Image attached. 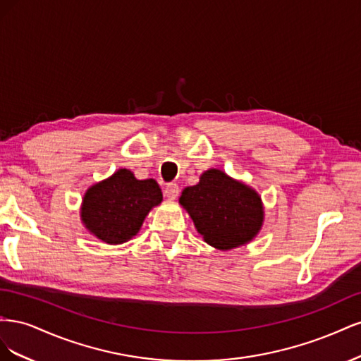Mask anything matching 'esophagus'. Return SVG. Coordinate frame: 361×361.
<instances>
[{
  "label": "esophagus",
  "instance_id": "34e87169",
  "mask_svg": "<svg viewBox=\"0 0 361 361\" xmlns=\"http://www.w3.org/2000/svg\"><path fill=\"white\" fill-rule=\"evenodd\" d=\"M179 192H180V190L178 187V183H169L167 187H166V190H164V194H166V197H169L171 200L176 199L178 195H179Z\"/></svg>",
  "mask_w": 361,
  "mask_h": 361
}]
</instances>
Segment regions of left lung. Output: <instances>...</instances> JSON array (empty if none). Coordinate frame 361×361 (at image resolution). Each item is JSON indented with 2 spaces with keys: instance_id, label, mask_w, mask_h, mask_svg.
Wrapping results in <instances>:
<instances>
[{
  "instance_id": "obj_1",
  "label": "left lung",
  "mask_w": 361,
  "mask_h": 361,
  "mask_svg": "<svg viewBox=\"0 0 361 361\" xmlns=\"http://www.w3.org/2000/svg\"><path fill=\"white\" fill-rule=\"evenodd\" d=\"M179 203L204 243L218 250L248 244L264 224L260 195L216 169L204 171L197 185L185 188Z\"/></svg>"
}]
</instances>
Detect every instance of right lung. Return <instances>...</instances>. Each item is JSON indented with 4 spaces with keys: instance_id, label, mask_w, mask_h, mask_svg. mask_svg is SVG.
Listing matches in <instances>:
<instances>
[{
    "instance_id": "1",
    "label": "right lung",
    "mask_w": 361,
    "mask_h": 361,
    "mask_svg": "<svg viewBox=\"0 0 361 361\" xmlns=\"http://www.w3.org/2000/svg\"><path fill=\"white\" fill-rule=\"evenodd\" d=\"M162 202L155 179L138 180L126 169L87 190L81 220L92 235L106 244H123L135 236L154 206Z\"/></svg>"
}]
</instances>
